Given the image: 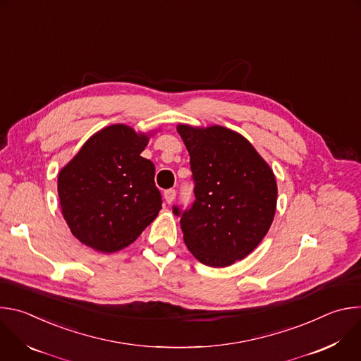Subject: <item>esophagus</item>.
Wrapping results in <instances>:
<instances>
[{"instance_id": "1", "label": "esophagus", "mask_w": 361, "mask_h": 361, "mask_svg": "<svg viewBox=\"0 0 361 361\" xmlns=\"http://www.w3.org/2000/svg\"><path fill=\"white\" fill-rule=\"evenodd\" d=\"M164 198H166V201H167L169 204H171V202L174 201V198H176V190H174V188L166 190V191H164Z\"/></svg>"}]
</instances>
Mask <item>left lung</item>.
<instances>
[{
    "mask_svg": "<svg viewBox=\"0 0 361 361\" xmlns=\"http://www.w3.org/2000/svg\"><path fill=\"white\" fill-rule=\"evenodd\" d=\"M188 154L195 200L188 210L177 205L184 243L210 267L243 260L267 234L276 213L273 170L241 134L221 126L178 124Z\"/></svg>",
    "mask_w": 361,
    "mask_h": 361,
    "instance_id": "1",
    "label": "left lung"
}]
</instances>
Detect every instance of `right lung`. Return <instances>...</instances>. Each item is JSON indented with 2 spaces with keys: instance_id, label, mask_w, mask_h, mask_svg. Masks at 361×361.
<instances>
[{
  "instance_id": "1",
  "label": "right lung",
  "mask_w": 361,
  "mask_h": 361,
  "mask_svg": "<svg viewBox=\"0 0 361 361\" xmlns=\"http://www.w3.org/2000/svg\"><path fill=\"white\" fill-rule=\"evenodd\" d=\"M148 135L114 124L90 137L59 174L61 213L75 238L99 252L134 243L161 210Z\"/></svg>"
}]
</instances>
